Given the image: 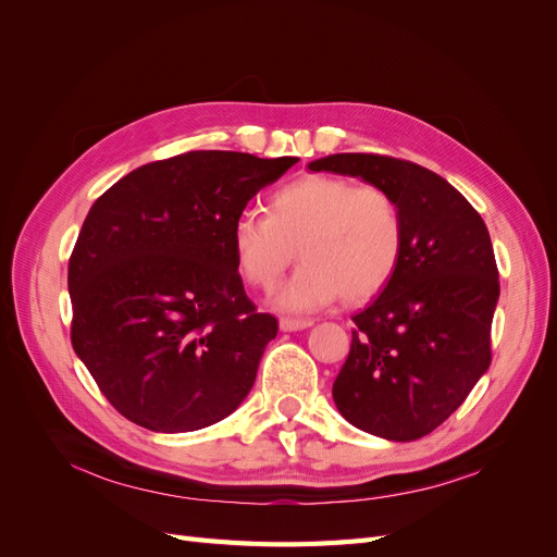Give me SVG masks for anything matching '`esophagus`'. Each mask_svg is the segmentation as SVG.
<instances>
[{"label": "esophagus", "mask_w": 557, "mask_h": 557, "mask_svg": "<svg viewBox=\"0 0 557 557\" xmlns=\"http://www.w3.org/2000/svg\"><path fill=\"white\" fill-rule=\"evenodd\" d=\"M313 325L311 318H281V330L283 332H297V330H307Z\"/></svg>", "instance_id": "1"}]
</instances>
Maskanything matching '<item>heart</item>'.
I'll return each mask as SVG.
<instances>
[{
  "label": "heart",
  "instance_id": "obj_1",
  "mask_svg": "<svg viewBox=\"0 0 557 557\" xmlns=\"http://www.w3.org/2000/svg\"><path fill=\"white\" fill-rule=\"evenodd\" d=\"M239 274L272 293L295 260L305 264L276 295L283 311H313L342 295L346 305L379 295L404 252V215L379 185L309 174L281 185L267 215L244 213L232 227Z\"/></svg>",
  "mask_w": 557,
  "mask_h": 557
}]
</instances>
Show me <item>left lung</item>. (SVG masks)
<instances>
[{"mask_svg":"<svg viewBox=\"0 0 557 557\" xmlns=\"http://www.w3.org/2000/svg\"><path fill=\"white\" fill-rule=\"evenodd\" d=\"M311 172L356 176L391 193L404 252L379 299L352 315L350 352L332 385L336 409L362 432L413 442L440 428L491 367L499 299L491 234L476 209L425 166L336 153Z\"/></svg>","mask_w":557,"mask_h":557,"instance_id":"8db88e82","label":"left lung"}]
</instances>
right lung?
Masks as SVG:
<instances>
[{"label": "right lung", "instance_id": "add662e5", "mask_svg": "<svg viewBox=\"0 0 557 557\" xmlns=\"http://www.w3.org/2000/svg\"><path fill=\"white\" fill-rule=\"evenodd\" d=\"M297 158L190 150L99 197L70 258L72 344L132 423L195 432L250 393L274 315L244 293L232 227Z\"/></svg>", "mask_w": 557, "mask_h": 557}]
</instances>
